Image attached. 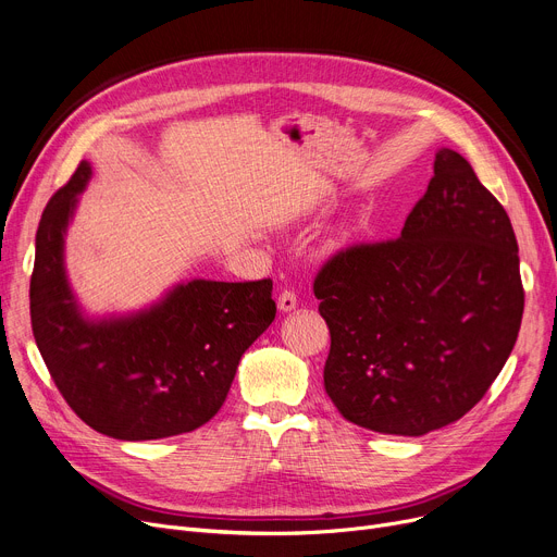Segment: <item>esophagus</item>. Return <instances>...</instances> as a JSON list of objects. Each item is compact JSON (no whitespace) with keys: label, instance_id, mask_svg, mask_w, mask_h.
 I'll list each match as a JSON object with an SVG mask.
<instances>
[{"label":"esophagus","instance_id":"esophagus-1","mask_svg":"<svg viewBox=\"0 0 557 557\" xmlns=\"http://www.w3.org/2000/svg\"><path fill=\"white\" fill-rule=\"evenodd\" d=\"M298 305V298H296V290L294 288H284L280 298H277V307L280 311H294Z\"/></svg>","mask_w":557,"mask_h":557}]
</instances>
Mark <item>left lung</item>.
I'll return each instance as SVG.
<instances>
[{"label":"left lung","mask_w":557,"mask_h":557,"mask_svg":"<svg viewBox=\"0 0 557 557\" xmlns=\"http://www.w3.org/2000/svg\"><path fill=\"white\" fill-rule=\"evenodd\" d=\"M517 250L504 205L470 162L437 151L399 239L341 248L313 280L332 336L325 391L341 416L424 435L472 411L521 327Z\"/></svg>","instance_id":"8db88e82"}]
</instances>
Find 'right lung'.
<instances>
[{"instance_id":"obj_1","label":"right lung","mask_w":557,"mask_h":557,"mask_svg":"<svg viewBox=\"0 0 557 557\" xmlns=\"http://www.w3.org/2000/svg\"><path fill=\"white\" fill-rule=\"evenodd\" d=\"M87 178L81 162L36 234L28 300L45 366L72 411L103 435L158 441L194 431L216 416L242 355L273 323V280H194L151 311L87 323L63 271V232Z\"/></svg>"}]
</instances>
